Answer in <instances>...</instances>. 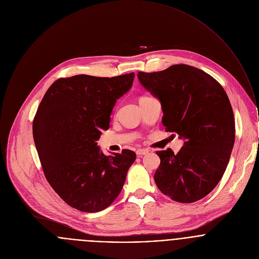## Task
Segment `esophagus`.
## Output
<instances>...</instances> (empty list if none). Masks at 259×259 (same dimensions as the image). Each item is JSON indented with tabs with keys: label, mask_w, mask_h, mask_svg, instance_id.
<instances>
[{
	"label": "esophagus",
	"mask_w": 259,
	"mask_h": 259,
	"mask_svg": "<svg viewBox=\"0 0 259 259\" xmlns=\"http://www.w3.org/2000/svg\"><path fill=\"white\" fill-rule=\"evenodd\" d=\"M136 153L138 156H144V155H147L149 153V151L147 149H140Z\"/></svg>",
	"instance_id": "34e87169"
}]
</instances>
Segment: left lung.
<instances>
[{
	"instance_id": "1",
	"label": "left lung",
	"mask_w": 259,
	"mask_h": 259,
	"mask_svg": "<svg viewBox=\"0 0 259 259\" xmlns=\"http://www.w3.org/2000/svg\"><path fill=\"white\" fill-rule=\"evenodd\" d=\"M138 78L160 99L165 130L185 140L176 155L171 149L157 152L158 188L180 203L204 198L221 180L235 141L234 114L225 90L208 73L186 64L140 71Z\"/></svg>"
}]
</instances>
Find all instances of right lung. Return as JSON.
I'll return each instance as SVG.
<instances>
[{"mask_svg":"<svg viewBox=\"0 0 259 259\" xmlns=\"http://www.w3.org/2000/svg\"><path fill=\"white\" fill-rule=\"evenodd\" d=\"M134 78V72L59 78L41 100L33 120L35 146L48 183L72 208L99 212L123 187L136 153L122 150L105 156L96 141L108 130L115 101Z\"/></svg>","mask_w":259,"mask_h":259,"instance_id":"obj_1","label":"right lung"}]
</instances>
